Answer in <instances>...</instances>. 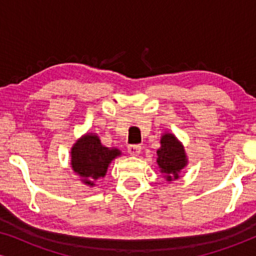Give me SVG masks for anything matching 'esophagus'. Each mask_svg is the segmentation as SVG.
Listing matches in <instances>:
<instances>
[{"instance_id": "1", "label": "esophagus", "mask_w": 256, "mask_h": 256, "mask_svg": "<svg viewBox=\"0 0 256 256\" xmlns=\"http://www.w3.org/2000/svg\"><path fill=\"white\" fill-rule=\"evenodd\" d=\"M142 146L140 144H130L128 146V152L132 156H138L140 152H141Z\"/></svg>"}]
</instances>
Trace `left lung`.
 I'll use <instances>...</instances> for the list:
<instances>
[{
  "label": "left lung",
  "mask_w": 256,
  "mask_h": 256,
  "mask_svg": "<svg viewBox=\"0 0 256 256\" xmlns=\"http://www.w3.org/2000/svg\"><path fill=\"white\" fill-rule=\"evenodd\" d=\"M157 156L160 172L166 174V180H177L180 171L186 166L183 146L172 134H166L160 140V148L157 150Z\"/></svg>",
  "instance_id": "left-lung-1"
}]
</instances>
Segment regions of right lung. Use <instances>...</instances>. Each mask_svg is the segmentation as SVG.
<instances>
[{
	"label": "right lung",
	"instance_id": "obj_1",
	"mask_svg": "<svg viewBox=\"0 0 256 256\" xmlns=\"http://www.w3.org/2000/svg\"><path fill=\"white\" fill-rule=\"evenodd\" d=\"M120 154V150L104 146L96 135L87 134L73 146L71 164L74 172L84 178V183L94 185L104 177L110 163Z\"/></svg>",
	"mask_w": 256,
	"mask_h": 256
}]
</instances>
